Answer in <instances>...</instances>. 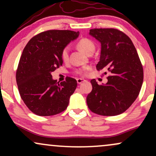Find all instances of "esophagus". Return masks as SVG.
<instances>
[{
    "label": "esophagus",
    "mask_w": 156,
    "mask_h": 156,
    "mask_svg": "<svg viewBox=\"0 0 156 156\" xmlns=\"http://www.w3.org/2000/svg\"><path fill=\"white\" fill-rule=\"evenodd\" d=\"M85 81H86V80L82 79V78H78V79H77V83H78V84L83 83V82H85Z\"/></svg>",
    "instance_id": "1"
}]
</instances>
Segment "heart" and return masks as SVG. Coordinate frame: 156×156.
<instances>
[{
  "label": "heart",
  "mask_w": 156,
  "mask_h": 156,
  "mask_svg": "<svg viewBox=\"0 0 156 156\" xmlns=\"http://www.w3.org/2000/svg\"><path fill=\"white\" fill-rule=\"evenodd\" d=\"M76 46L78 49L83 51V53H87V55L92 54L94 52V49H95V44H94V42L91 40L89 38H82L79 39L77 42ZM61 57L62 59L64 61V62H67L68 58H69V51H68V48H64L62 50V53H61ZM89 70V67H83L79 69H76V73L80 76H86Z\"/></svg>",
  "instance_id": "obj_1"
}]
</instances>
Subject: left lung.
<instances>
[{
	"label": "left lung",
	"mask_w": 156,
	"mask_h": 156,
	"mask_svg": "<svg viewBox=\"0 0 156 156\" xmlns=\"http://www.w3.org/2000/svg\"><path fill=\"white\" fill-rule=\"evenodd\" d=\"M89 34L101 43L98 70L110 73L108 81L99 85L91 80L92 90L87 95L89 110L102 116L125 112L136 101L144 79V71L131 39L117 28H94ZM105 74H107L105 72Z\"/></svg>",
	"instance_id": "1"
}]
</instances>
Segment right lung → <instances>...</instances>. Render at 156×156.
I'll return each mask as SVG.
<instances>
[{
  "label": "right lung",
  "instance_id": "right-lung-1",
  "mask_svg": "<svg viewBox=\"0 0 156 156\" xmlns=\"http://www.w3.org/2000/svg\"><path fill=\"white\" fill-rule=\"evenodd\" d=\"M78 35L69 30H48L32 37L23 49L16 80L21 98L34 114L53 116L67 108L76 80L67 77L59 83L51 73L62 65V50Z\"/></svg>",
  "mask_w": 156,
  "mask_h": 156
}]
</instances>
